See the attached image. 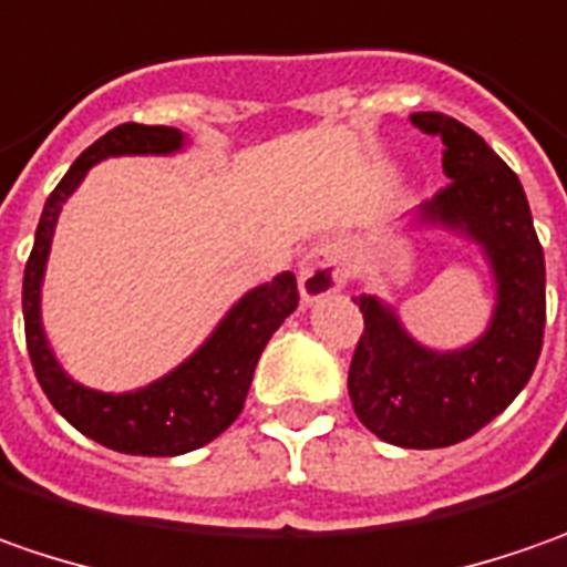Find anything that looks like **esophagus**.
Returning <instances> with one entry per match:
<instances>
[{
	"instance_id": "1",
	"label": "esophagus",
	"mask_w": 567,
	"mask_h": 567,
	"mask_svg": "<svg viewBox=\"0 0 567 567\" xmlns=\"http://www.w3.org/2000/svg\"><path fill=\"white\" fill-rule=\"evenodd\" d=\"M351 276V247L342 238H326L310 247V254L301 260V282L303 301H320L326 295L339 291Z\"/></svg>"
}]
</instances>
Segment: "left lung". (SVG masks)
<instances>
[{
  "mask_svg": "<svg viewBox=\"0 0 567 567\" xmlns=\"http://www.w3.org/2000/svg\"><path fill=\"white\" fill-rule=\"evenodd\" d=\"M411 122L442 141L449 185L423 206V219L461 228L483 245L498 282L486 336L464 351L420 348L389 307L361 295L348 395L370 433L401 449H445L474 436L527 385L546 329V264L524 187L477 131L442 112Z\"/></svg>",
  "mask_w": 567,
  "mask_h": 567,
  "instance_id": "8db88e82",
  "label": "left lung"
}]
</instances>
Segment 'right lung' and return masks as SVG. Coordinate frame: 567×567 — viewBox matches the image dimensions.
I'll return each mask as SVG.
<instances>
[{
	"instance_id": "1",
	"label": "right lung",
	"mask_w": 567,
	"mask_h": 567,
	"mask_svg": "<svg viewBox=\"0 0 567 567\" xmlns=\"http://www.w3.org/2000/svg\"><path fill=\"white\" fill-rule=\"evenodd\" d=\"M178 147H182V134L175 127L137 125V122L112 127L96 144H90L43 206L33 250L24 266V291H21L30 363L52 408L74 430H81L84 436L112 452L150 455V458L194 452L238 420L260 351L301 301L295 272H282L272 282L247 291L194 358H187L178 370L137 392L103 395L78 385L62 373L40 326V282L50 257L59 209L69 200L71 190L81 185V178L93 163L122 153H172Z\"/></svg>"
}]
</instances>
